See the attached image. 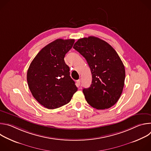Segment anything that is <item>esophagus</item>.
Masks as SVG:
<instances>
[{
  "label": "esophagus",
  "mask_w": 151,
  "mask_h": 151,
  "mask_svg": "<svg viewBox=\"0 0 151 151\" xmlns=\"http://www.w3.org/2000/svg\"><path fill=\"white\" fill-rule=\"evenodd\" d=\"M80 84H81V80L80 79H78V80H77L76 81V85H77V86H80Z\"/></svg>",
  "instance_id": "1"
}]
</instances>
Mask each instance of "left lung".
I'll list each match as a JSON object with an SVG mask.
<instances>
[{
  "label": "left lung",
  "mask_w": 151,
  "mask_h": 151,
  "mask_svg": "<svg viewBox=\"0 0 151 151\" xmlns=\"http://www.w3.org/2000/svg\"><path fill=\"white\" fill-rule=\"evenodd\" d=\"M73 48L87 60L92 74L90 87L83 89L86 100L99 110L113 106L122 94L125 77L124 66L116 51L94 36L78 39Z\"/></svg>",
  "instance_id": "8db88e82"
}]
</instances>
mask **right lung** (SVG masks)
<instances>
[{"instance_id":"obj_1","label":"right lung","mask_w":151,"mask_h":151,"mask_svg":"<svg viewBox=\"0 0 151 151\" xmlns=\"http://www.w3.org/2000/svg\"><path fill=\"white\" fill-rule=\"evenodd\" d=\"M74 42V39H56L43 48L30 64L27 73L29 89L47 109L68 104L78 90L64 60Z\"/></svg>"}]
</instances>
